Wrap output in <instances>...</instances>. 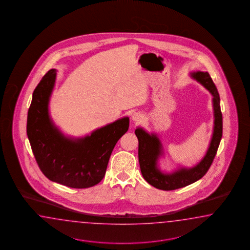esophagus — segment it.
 <instances>
[{
    "instance_id": "esophagus-1",
    "label": "esophagus",
    "mask_w": 250,
    "mask_h": 250,
    "mask_svg": "<svg viewBox=\"0 0 250 250\" xmlns=\"http://www.w3.org/2000/svg\"><path fill=\"white\" fill-rule=\"evenodd\" d=\"M144 119V115L140 112H134L132 114V120L134 122H141Z\"/></svg>"
}]
</instances>
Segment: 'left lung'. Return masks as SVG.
Returning <instances> with one entry per match:
<instances>
[{
    "mask_svg": "<svg viewBox=\"0 0 250 250\" xmlns=\"http://www.w3.org/2000/svg\"><path fill=\"white\" fill-rule=\"evenodd\" d=\"M190 77L203 85L212 96L213 131L206 155L194 166L178 167L172 172H162L159 166L160 158L164 155L163 146L159 136L148 133L143 127L136 128L135 134L139 141L138 157L141 172L148 183L161 190H175L194 183L203 178L211 167L222 140V115L220 96L216 86L207 72H190Z\"/></svg>",
    "mask_w": 250,
    "mask_h": 250,
    "instance_id": "obj_1",
    "label": "left lung"
}]
</instances>
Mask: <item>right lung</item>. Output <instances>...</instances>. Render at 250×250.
I'll return each instance as SVG.
<instances>
[{"mask_svg": "<svg viewBox=\"0 0 250 250\" xmlns=\"http://www.w3.org/2000/svg\"><path fill=\"white\" fill-rule=\"evenodd\" d=\"M56 69L45 73L34 90L28 108L27 134L39 168L53 182L72 188L100 183L117 141L127 132L129 117L98 128L83 137L66 136L49 113Z\"/></svg>", "mask_w": 250, "mask_h": 250, "instance_id": "1", "label": "right lung"}]
</instances>
